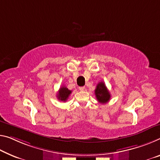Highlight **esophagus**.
Here are the masks:
<instances>
[{
    "instance_id": "esophagus-1",
    "label": "esophagus",
    "mask_w": 160,
    "mask_h": 160,
    "mask_svg": "<svg viewBox=\"0 0 160 160\" xmlns=\"http://www.w3.org/2000/svg\"><path fill=\"white\" fill-rule=\"evenodd\" d=\"M78 88H79L80 91H84L85 90V87H80Z\"/></svg>"
}]
</instances>
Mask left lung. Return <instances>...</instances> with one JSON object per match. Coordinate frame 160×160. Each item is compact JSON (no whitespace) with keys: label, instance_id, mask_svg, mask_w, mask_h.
I'll list each match as a JSON object with an SVG mask.
<instances>
[{"label":"left lung","instance_id":"8db88e82","mask_svg":"<svg viewBox=\"0 0 160 160\" xmlns=\"http://www.w3.org/2000/svg\"><path fill=\"white\" fill-rule=\"evenodd\" d=\"M95 95L98 102L101 104H106L109 102L111 98L110 93L103 82H101L97 84L95 89Z\"/></svg>","mask_w":160,"mask_h":160}]
</instances>
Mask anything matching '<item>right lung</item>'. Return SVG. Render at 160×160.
I'll use <instances>...</instances> for the list:
<instances>
[{"label": "right lung", "instance_id": "right-lung-1", "mask_svg": "<svg viewBox=\"0 0 160 160\" xmlns=\"http://www.w3.org/2000/svg\"><path fill=\"white\" fill-rule=\"evenodd\" d=\"M71 94H72V91L68 89V88H66L64 86H63V87H61L59 88V90H58L57 94L58 99L62 101V102H66V101L68 99V98Z\"/></svg>", "mask_w": 160, "mask_h": 160}]
</instances>
